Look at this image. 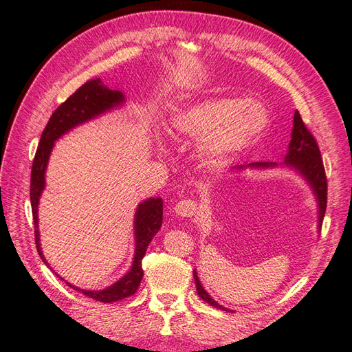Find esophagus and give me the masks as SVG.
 <instances>
[{
	"label": "esophagus",
	"mask_w": 352,
	"mask_h": 352,
	"mask_svg": "<svg viewBox=\"0 0 352 352\" xmlns=\"http://www.w3.org/2000/svg\"><path fill=\"white\" fill-rule=\"evenodd\" d=\"M173 211H175V214L179 217H190V216H194V212L197 211V204L190 199L179 201L175 206Z\"/></svg>",
	"instance_id": "obj_1"
}]
</instances>
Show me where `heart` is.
<instances>
[{"label": "heart", "instance_id": "b5f03b06", "mask_svg": "<svg viewBox=\"0 0 352 352\" xmlns=\"http://www.w3.org/2000/svg\"><path fill=\"white\" fill-rule=\"evenodd\" d=\"M270 126V113L258 101L207 98L173 111L170 129L197 140V155L207 168L228 164L257 142Z\"/></svg>", "mask_w": 352, "mask_h": 352}]
</instances>
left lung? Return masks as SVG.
<instances>
[{"label": "left lung", "mask_w": 352, "mask_h": 352, "mask_svg": "<svg viewBox=\"0 0 352 352\" xmlns=\"http://www.w3.org/2000/svg\"><path fill=\"white\" fill-rule=\"evenodd\" d=\"M289 168L295 172L298 176L305 180V184L310 186L314 199L317 202V230L320 232L322 221L326 212V202H327V184L324 176V167L322 162L320 150L314 141L313 135L307 131V127L301 119L298 111L294 114V123H292V133H291V142L287 145V151L285 155L283 163H250L245 166H235L232 167L229 172H243V170H272V168ZM194 279L197 292L199 298L211 304L212 307L220 308V310L232 311L229 308L220 305L212 296L206 291L202 286L201 280L198 279L197 269L194 270Z\"/></svg>", "instance_id": "obj_1"}]
</instances>
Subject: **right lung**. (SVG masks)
Returning <instances> with one entry per match:
<instances>
[{
	"instance_id": "add662e5",
	"label": "right lung",
	"mask_w": 352,
	"mask_h": 352,
	"mask_svg": "<svg viewBox=\"0 0 352 352\" xmlns=\"http://www.w3.org/2000/svg\"><path fill=\"white\" fill-rule=\"evenodd\" d=\"M124 104H126V97L123 92L109 89L100 80V78L91 79L85 85H82V87L72 95V97H69L54 113H52V116L48 120V124L45 126L44 132L41 135V141L35 154L34 164H32L30 204H32V214H34L36 250H38L39 257L48 265V267H51V265L44 257V252H42V248H41L38 207H39L41 195L45 189V172H47L52 148H54L56 141H58L61 136H65L66 133L73 131L74 127L98 119L100 116L110 113L116 109H120ZM162 223H163V199L160 197H151L141 201L135 211V219H133L135 252H133L131 269L127 270V273H124L122 278L119 280H116L113 285L98 291L82 289V287L74 286L67 280L66 283L70 287H73V289H76L89 298H94L95 301H100V302L120 301L123 298L133 295L144 278L142 258L145 257L148 245H150L154 235H157V232L160 230V228H162Z\"/></svg>"
}]
</instances>
